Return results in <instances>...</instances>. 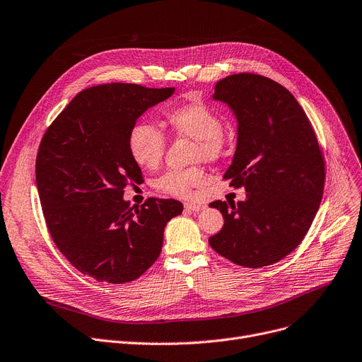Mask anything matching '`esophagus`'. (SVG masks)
Segmentation results:
<instances>
[{
	"instance_id": "obj_1",
	"label": "esophagus",
	"mask_w": 362,
	"mask_h": 362,
	"mask_svg": "<svg viewBox=\"0 0 362 362\" xmlns=\"http://www.w3.org/2000/svg\"><path fill=\"white\" fill-rule=\"evenodd\" d=\"M185 208L187 211H194V213H199V211H204L205 210V205L202 204H185Z\"/></svg>"
}]
</instances>
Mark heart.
Instances as JSON below:
<instances>
[{"instance_id": "1", "label": "heart", "mask_w": 362, "mask_h": 362, "mask_svg": "<svg viewBox=\"0 0 362 362\" xmlns=\"http://www.w3.org/2000/svg\"><path fill=\"white\" fill-rule=\"evenodd\" d=\"M164 122L177 136L194 139V161H216L223 156L226 145L223 119L204 101H187L167 110ZM127 145L133 161L144 168L154 170L163 160L165 139L156 126L141 122L132 127ZM205 171L199 165L167 170L156 179L154 187L170 197L191 198L195 189L205 183Z\"/></svg>"}]
</instances>
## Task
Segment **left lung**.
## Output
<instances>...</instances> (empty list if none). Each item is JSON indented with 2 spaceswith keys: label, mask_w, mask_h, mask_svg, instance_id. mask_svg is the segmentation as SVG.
Returning <instances> with one entry per match:
<instances>
[{
  "label": "left lung",
  "mask_w": 362,
  "mask_h": 362,
  "mask_svg": "<svg viewBox=\"0 0 362 362\" xmlns=\"http://www.w3.org/2000/svg\"><path fill=\"white\" fill-rule=\"evenodd\" d=\"M213 100L236 117V151L223 179L245 187L246 199L210 204L224 226L208 242L242 267H265L291 254L310 230L325 189V158L305 111L280 83L232 74L216 83Z\"/></svg>",
  "instance_id": "8db88e82"
}]
</instances>
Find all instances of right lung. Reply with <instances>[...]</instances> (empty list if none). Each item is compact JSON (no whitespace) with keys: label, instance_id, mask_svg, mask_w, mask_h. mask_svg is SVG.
<instances>
[{"label":"right lung","instance_id":"add662e5","mask_svg":"<svg viewBox=\"0 0 362 362\" xmlns=\"http://www.w3.org/2000/svg\"><path fill=\"white\" fill-rule=\"evenodd\" d=\"M175 88L107 83L79 92L47 129L36 156V186L57 248L73 267L98 281L122 284L142 276L163 248L165 224L183 211L176 199H123L142 171L129 152V133Z\"/></svg>","mask_w":362,"mask_h":362}]
</instances>
